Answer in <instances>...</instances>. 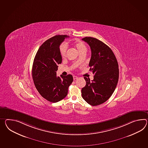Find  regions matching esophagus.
<instances>
[{
  "label": "esophagus",
  "mask_w": 148,
  "mask_h": 148,
  "mask_svg": "<svg viewBox=\"0 0 148 148\" xmlns=\"http://www.w3.org/2000/svg\"><path fill=\"white\" fill-rule=\"evenodd\" d=\"M78 77H77V76H73V79L74 80H75V79H77Z\"/></svg>",
  "instance_id": "34e87169"
}]
</instances>
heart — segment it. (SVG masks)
<instances>
[{
    "label": "heart",
    "mask_w": 148,
    "mask_h": 148,
    "mask_svg": "<svg viewBox=\"0 0 148 148\" xmlns=\"http://www.w3.org/2000/svg\"><path fill=\"white\" fill-rule=\"evenodd\" d=\"M73 45L74 47L76 49V50L79 52V54L83 52H86L87 51V47L86 44L84 43L83 42L79 40H75L73 43ZM67 50V44L65 43L61 44V45L60 46V52L61 57L62 58H64L66 56Z\"/></svg>",
    "instance_id": "heart-1"
}]
</instances>
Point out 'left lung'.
Masks as SVG:
<instances>
[{
    "label": "left lung",
    "instance_id": "left-lung-1",
    "mask_svg": "<svg viewBox=\"0 0 148 148\" xmlns=\"http://www.w3.org/2000/svg\"><path fill=\"white\" fill-rule=\"evenodd\" d=\"M82 40L91 49L89 66L94 76L91 81L84 77L86 85L81 90L82 96L89 104L97 106L108 101L114 91L119 79V66L115 55L107 45L91 37Z\"/></svg>",
    "mask_w": 148,
    "mask_h": 148
}]
</instances>
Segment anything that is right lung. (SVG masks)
<instances>
[{
    "label": "right lung",
    "mask_w": 148,
    "mask_h": 148,
    "mask_svg": "<svg viewBox=\"0 0 148 148\" xmlns=\"http://www.w3.org/2000/svg\"><path fill=\"white\" fill-rule=\"evenodd\" d=\"M67 35H56L40 47L34 60L32 76L36 89L47 101L56 103L66 97L73 76H57L58 65L62 62L60 45Z\"/></svg>",
    "instance_id": "obj_1"
}]
</instances>
